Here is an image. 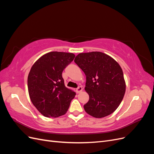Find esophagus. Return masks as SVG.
Returning a JSON list of instances; mask_svg holds the SVG:
<instances>
[{
  "label": "esophagus",
  "mask_w": 154,
  "mask_h": 154,
  "mask_svg": "<svg viewBox=\"0 0 154 154\" xmlns=\"http://www.w3.org/2000/svg\"><path fill=\"white\" fill-rule=\"evenodd\" d=\"M82 91H83V88H82V86H79V87L76 88V92H77V93H80V92H81Z\"/></svg>",
  "instance_id": "34e87169"
}]
</instances>
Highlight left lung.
<instances>
[{
  "label": "left lung",
  "instance_id": "left-lung-1",
  "mask_svg": "<svg viewBox=\"0 0 154 154\" xmlns=\"http://www.w3.org/2000/svg\"><path fill=\"white\" fill-rule=\"evenodd\" d=\"M75 62L86 76L85 89L89 100L83 107L92 117L101 118L117 109L125 93L123 72L119 63L101 52L78 54Z\"/></svg>",
  "mask_w": 154,
  "mask_h": 154
}]
</instances>
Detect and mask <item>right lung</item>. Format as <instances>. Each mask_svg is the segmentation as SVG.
<instances>
[{"label":"right lung","mask_w":154,"mask_h":154,"mask_svg":"<svg viewBox=\"0 0 154 154\" xmlns=\"http://www.w3.org/2000/svg\"><path fill=\"white\" fill-rule=\"evenodd\" d=\"M75 57L72 53L53 51L43 55L32 66L27 78L31 101L47 118L67 112L76 93L65 86L62 72Z\"/></svg>","instance_id":"right-lung-1"}]
</instances>
